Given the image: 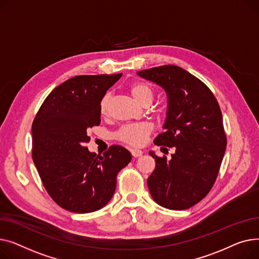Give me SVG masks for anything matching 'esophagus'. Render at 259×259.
<instances>
[{
  "mask_svg": "<svg viewBox=\"0 0 259 259\" xmlns=\"http://www.w3.org/2000/svg\"><path fill=\"white\" fill-rule=\"evenodd\" d=\"M131 153H132L133 157H135V158H138V157L142 156V154H143V151H142V150H140V149H137V148H133V149H131Z\"/></svg>",
  "mask_w": 259,
  "mask_h": 259,
  "instance_id": "esophagus-1",
  "label": "esophagus"
}]
</instances>
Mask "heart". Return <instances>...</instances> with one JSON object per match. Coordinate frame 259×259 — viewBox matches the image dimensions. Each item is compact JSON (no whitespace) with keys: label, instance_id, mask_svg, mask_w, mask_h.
<instances>
[{"label":"heart","instance_id":"heart-1","mask_svg":"<svg viewBox=\"0 0 259 259\" xmlns=\"http://www.w3.org/2000/svg\"><path fill=\"white\" fill-rule=\"evenodd\" d=\"M130 92L133 98L141 104L146 101L153 100V90L144 82H135L130 87ZM109 95H105L100 103L101 113L105 112L106 103H108ZM151 132V125L149 123H139L125 125L118 133V138L125 143L132 145H141L146 136Z\"/></svg>","mask_w":259,"mask_h":259}]
</instances>
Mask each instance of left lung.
<instances>
[{
  "instance_id": "1",
  "label": "left lung",
  "mask_w": 259,
  "mask_h": 259,
  "mask_svg": "<svg viewBox=\"0 0 259 259\" xmlns=\"http://www.w3.org/2000/svg\"><path fill=\"white\" fill-rule=\"evenodd\" d=\"M137 75L165 91V132L154 143L175 148L170 160L149 151L156 161L147 179L149 192L164 208H190L213 186L225 155L227 139L220 105L205 83L178 66L141 70Z\"/></svg>"
}]
</instances>
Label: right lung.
<instances>
[{"label":"right lung","mask_w":259,"mask_h":259,"mask_svg":"<svg viewBox=\"0 0 259 259\" xmlns=\"http://www.w3.org/2000/svg\"><path fill=\"white\" fill-rule=\"evenodd\" d=\"M122 73L79 75L57 85L45 99L32 124V157L42 184L60 207L89 213L108 204L116 177L132 160L113 145L102 155L84 146L87 132L100 124V103Z\"/></svg>","instance_id":"obj_1"}]
</instances>
